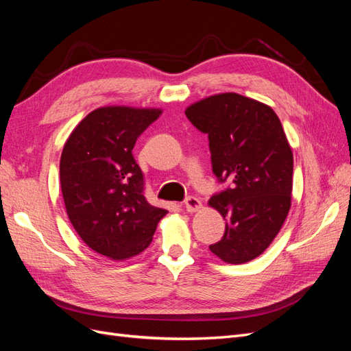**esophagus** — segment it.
Returning a JSON list of instances; mask_svg holds the SVG:
<instances>
[{"instance_id":"obj_1","label":"esophagus","mask_w":351,"mask_h":351,"mask_svg":"<svg viewBox=\"0 0 351 351\" xmlns=\"http://www.w3.org/2000/svg\"><path fill=\"white\" fill-rule=\"evenodd\" d=\"M184 205H186L187 212H196L197 209H200V208H202L200 200H199L197 197H195V196H189V197H186V200H184Z\"/></svg>"}]
</instances>
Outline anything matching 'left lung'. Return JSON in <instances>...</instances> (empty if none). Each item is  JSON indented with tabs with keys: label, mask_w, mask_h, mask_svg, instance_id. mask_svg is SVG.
<instances>
[{
	"label": "left lung",
	"mask_w": 351,
	"mask_h": 351,
	"mask_svg": "<svg viewBox=\"0 0 351 351\" xmlns=\"http://www.w3.org/2000/svg\"><path fill=\"white\" fill-rule=\"evenodd\" d=\"M186 117L208 134L212 171L228 187L209 199L226 219L224 237L210 252L227 263H246L268 249L291 206L293 152L268 105L239 93L212 95Z\"/></svg>",
	"instance_id": "8db88e82"
}]
</instances>
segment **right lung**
Wrapping results in <instances>:
<instances>
[{"label": "right lung", "instance_id": "add662e5", "mask_svg": "<svg viewBox=\"0 0 351 351\" xmlns=\"http://www.w3.org/2000/svg\"><path fill=\"white\" fill-rule=\"evenodd\" d=\"M156 108L102 107L71 132L60 159L67 215L88 246L114 261L149 246L165 209L143 195V173L134 143L159 115Z\"/></svg>", "mask_w": 351, "mask_h": 351}]
</instances>
